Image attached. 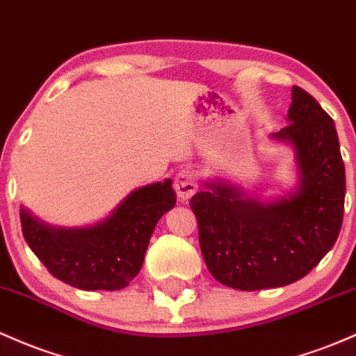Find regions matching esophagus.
<instances>
[{
  "label": "esophagus",
  "mask_w": 356,
  "mask_h": 356,
  "mask_svg": "<svg viewBox=\"0 0 356 356\" xmlns=\"http://www.w3.org/2000/svg\"><path fill=\"white\" fill-rule=\"evenodd\" d=\"M198 183H197V175L193 171L181 170L175 178V190H177V195L179 202H188V200L197 193Z\"/></svg>",
  "instance_id": "1"
}]
</instances>
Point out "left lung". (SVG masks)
Here are the masks:
<instances>
[{"label": "left lung", "mask_w": 356, "mask_h": 356, "mask_svg": "<svg viewBox=\"0 0 356 356\" xmlns=\"http://www.w3.org/2000/svg\"><path fill=\"white\" fill-rule=\"evenodd\" d=\"M287 124L270 138L294 151L298 181L261 200L222 178L190 200L200 249L223 286L241 291L293 284L337 242L345 209V165L333 119L301 87L291 90Z\"/></svg>", "instance_id": "1"}]
</instances>
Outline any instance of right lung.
I'll list each match as a JSON object with an SVG mask.
<instances>
[{
  "label": "right lung",
  "mask_w": 356,
  "mask_h": 356,
  "mask_svg": "<svg viewBox=\"0 0 356 356\" xmlns=\"http://www.w3.org/2000/svg\"><path fill=\"white\" fill-rule=\"evenodd\" d=\"M175 203L168 178L131 191L94 225H49L25 207L19 220L26 243L51 275L83 291H118L138 275L154 227Z\"/></svg>",
  "instance_id": "1"
}]
</instances>
